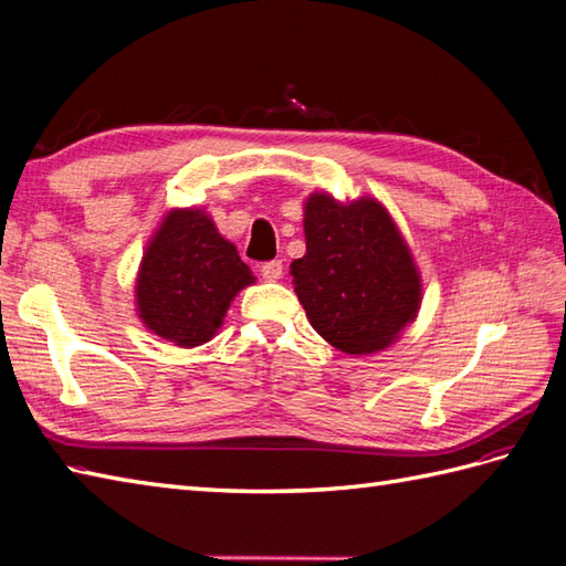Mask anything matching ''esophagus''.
<instances>
[{"label": "esophagus", "instance_id": "obj_1", "mask_svg": "<svg viewBox=\"0 0 566 566\" xmlns=\"http://www.w3.org/2000/svg\"><path fill=\"white\" fill-rule=\"evenodd\" d=\"M260 272H262V280L276 282V280H282L284 268H282V262H280V260H270V262H264V264H262Z\"/></svg>", "mask_w": 566, "mask_h": 566}]
</instances>
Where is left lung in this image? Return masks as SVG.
<instances>
[{
	"label": "left lung",
	"instance_id": "1",
	"mask_svg": "<svg viewBox=\"0 0 566 566\" xmlns=\"http://www.w3.org/2000/svg\"><path fill=\"white\" fill-rule=\"evenodd\" d=\"M306 255L292 262L294 292L323 340L347 355L387 350L418 316L423 284L413 252L375 197L304 203Z\"/></svg>",
	"mask_w": 566,
	"mask_h": 566
}]
</instances>
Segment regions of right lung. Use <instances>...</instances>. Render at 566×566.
<instances>
[{"instance_id": "add662e5", "label": "right lung", "mask_w": 566, "mask_h": 566, "mask_svg": "<svg viewBox=\"0 0 566 566\" xmlns=\"http://www.w3.org/2000/svg\"><path fill=\"white\" fill-rule=\"evenodd\" d=\"M255 274L203 209H172L155 228L136 274V314L150 333L179 345L209 343Z\"/></svg>"}]
</instances>
